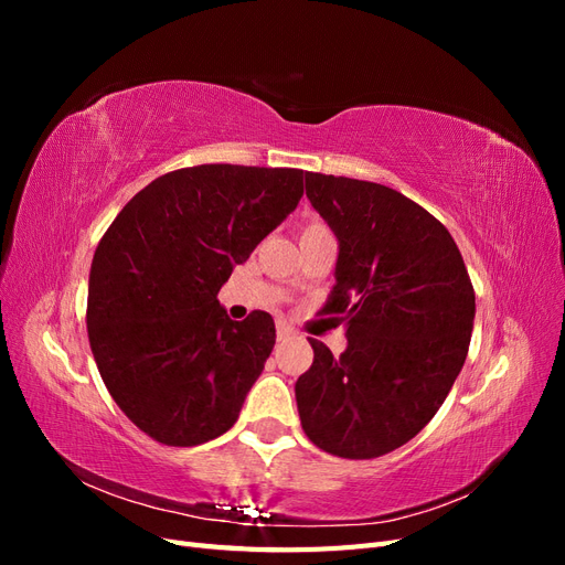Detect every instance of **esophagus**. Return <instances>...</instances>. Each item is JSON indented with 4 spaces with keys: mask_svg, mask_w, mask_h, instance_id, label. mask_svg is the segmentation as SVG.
<instances>
[{
    "mask_svg": "<svg viewBox=\"0 0 565 565\" xmlns=\"http://www.w3.org/2000/svg\"><path fill=\"white\" fill-rule=\"evenodd\" d=\"M278 341H285V339H289L292 337V328H289V324H285V322H278Z\"/></svg>",
    "mask_w": 565,
    "mask_h": 565,
    "instance_id": "34e87169",
    "label": "esophagus"
}]
</instances>
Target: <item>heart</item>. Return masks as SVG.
I'll return each mask as SVG.
<instances>
[{
  "label": "heart",
  "mask_w": 565,
  "mask_h": 565,
  "mask_svg": "<svg viewBox=\"0 0 565 565\" xmlns=\"http://www.w3.org/2000/svg\"><path fill=\"white\" fill-rule=\"evenodd\" d=\"M320 228H328L320 218H306L301 224V233H311V231H320Z\"/></svg>",
  "instance_id": "1"
}]
</instances>
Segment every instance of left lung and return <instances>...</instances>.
Listing matches in <instances>:
<instances>
[{"label": "left lung", "instance_id": "left-lung-1", "mask_svg": "<svg viewBox=\"0 0 565 565\" xmlns=\"http://www.w3.org/2000/svg\"><path fill=\"white\" fill-rule=\"evenodd\" d=\"M306 195L339 241L320 309L344 322L339 358L309 339L295 384L301 429L320 450L372 459L415 438L467 361L476 297L448 228L388 185L306 172Z\"/></svg>", "mask_w": 565, "mask_h": 565}]
</instances>
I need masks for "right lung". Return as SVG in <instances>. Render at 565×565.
Returning a JSON list of instances; mask_svg holds the SVG:
<instances>
[{"instance_id":"obj_1","label":"right lung","mask_w":565,"mask_h":565,"mask_svg":"<svg viewBox=\"0 0 565 565\" xmlns=\"http://www.w3.org/2000/svg\"><path fill=\"white\" fill-rule=\"evenodd\" d=\"M303 172L198 164L150 181L96 247L87 332L119 409L162 446L226 434L276 344L266 311L231 320L216 295L297 207Z\"/></svg>"}]
</instances>
